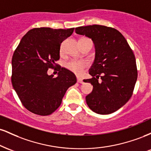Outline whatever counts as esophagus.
<instances>
[{
    "mask_svg": "<svg viewBox=\"0 0 151 151\" xmlns=\"http://www.w3.org/2000/svg\"><path fill=\"white\" fill-rule=\"evenodd\" d=\"M77 82H78V83H80V84H82V83H83V80H82V79H81V77H77Z\"/></svg>",
    "mask_w": 151,
    "mask_h": 151,
    "instance_id": "obj_1",
    "label": "esophagus"
}]
</instances>
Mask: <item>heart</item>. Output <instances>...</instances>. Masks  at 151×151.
Segmentation results:
<instances>
[{
	"mask_svg": "<svg viewBox=\"0 0 151 151\" xmlns=\"http://www.w3.org/2000/svg\"><path fill=\"white\" fill-rule=\"evenodd\" d=\"M83 39V38H81ZM87 66V62L85 61H78V60H72L68 62L67 67L70 71L76 74H81L83 70Z\"/></svg>",
	"mask_w": 151,
	"mask_h": 151,
	"instance_id": "heart-1",
	"label": "heart"
}]
</instances>
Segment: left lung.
Here are the masks:
<instances>
[{"mask_svg":"<svg viewBox=\"0 0 151 151\" xmlns=\"http://www.w3.org/2000/svg\"><path fill=\"white\" fill-rule=\"evenodd\" d=\"M77 34L92 40L95 59L89 73L93 90L86 96L91 110L99 114L115 112L130 99L138 71L136 58L127 41L119 30L104 25H93L75 28Z\"/></svg>","mask_w":151,"mask_h":151,"instance_id":"left-lung-1","label":"left lung"}]
</instances>
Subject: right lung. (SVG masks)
Here are the masks:
<instances>
[{
    "label": "right lung",
    "mask_w": 151,
    "mask_h": 151,
    "mask_svg": "<svg viewBox=\"0 0 151 151\" xmlns=\"http://www.w3.org/2000/svg\"><path fill=\"white\" fill-rule=\"evenodd\" d=\"M74 27H37L29 30L19 43L12 58L11 81L22 105L32 113L47 116L56 111L67 89L77 82L73 72L58 66V76H48L60 59L61 43Z\"/></svg>",
    "instance_id": "obj_1"
}]
</instances>
